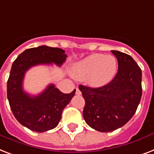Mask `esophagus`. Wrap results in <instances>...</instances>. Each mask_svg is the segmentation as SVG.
I'll return each mask as SVG.
<instances>
[{"mask_svg":"<svg viewBox=\"0 0 154 154\" xmlns=\"http://www.w3.org/2000/svg\"><path fill=\"white\" fill-rule=\"evenodd\" d=\"M75 94H76V95H78V96H80V95H81V91H80V90H79V89L78 88H76V90H75Z\"/></svg>","mask_w":154,"mask_h":154,"instance_id":"34e87169","label":"esophagus"}]
</instances>
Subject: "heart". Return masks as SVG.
Segmentation results:
<instances>
[{"label": "heart", "mask_w": 154, "mask_h": 154, "mask_svg": "<svg viewBox=\"0 0 154 154\" xmlns=\"http://www.w3.org/2000/svg\"><path fill=\"white\" fill-rule=\"evenodd\" d=\"M117 71V60L112 55L94 54L74 65L72 75L79 79H86L92 87H101L109 83Z\"/></svg>", "instance_id": "b5f03b06"}]
</instances>
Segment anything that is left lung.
Segmentation results:
<instances>
[{
    "instance_id": "8db88e82",
    "label": "left lung",
    "mask_w": 154,
    "mask_h": 154,
    "mask_svg": "<svg viewBox=\"0 0 154 154\" xmlns=\"http://www.w3.org/2000/svg\"><path fill=\"white\" fill-rule=\"evenodd\" d=\"M118 62V71L110 83L100 88L79 85L85 106L83 116L91 128L108 133L125 125L140 103L141 70L130 55L112 51Z\"/></svg>"
}]
</instances>
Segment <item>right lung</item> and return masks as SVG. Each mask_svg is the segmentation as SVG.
<instances>
[{
	"label": "right lung",
	"instance_id": "1",
	"mask_svg": "<svg viewBox=\"0 0 154 154\" xmlns=\"http://www.w3.org/2000/svg\"><path fill=\"white\" fill-rule=\"evenodd\" d=\"M66 57L62 49L41 46L27 49L13 63L7 83V97L15 118L29 129L43 133L55 128L64 108L75 96V89L71 93L65 94L54 84H50L38 96H30L24 91L22 87L25 74L38 65L54 63L61 66Z\"/></svg>",
	"mask_w": 154,
	"mask_h": 154
}]
</instances>
